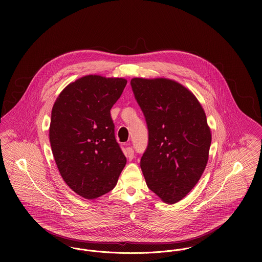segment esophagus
Listing matches in <instances>:
<instances>
[{"instance_id":"34e87169","label":"esophagus","mask_w":262,"mask_h":262,"mask_svg":"<svg viewBox=\"0 0 262 262\" xmlns=\"http://www.w3.org/2000/svg\"><path fill=\"white\" fill-rule=\"evenodd\" d=\"M126 156H127V158L129 159V160H132L133 158H134V150L132 147H127L126 148Z\"/></svg>"}]
</instances>
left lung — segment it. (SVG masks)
Masks as SVG:
<instances>
[{"label":"left lung","instance_id":"1","mask_svg":"<svg viewBox=\"0 0 262 262\" xmlns=\"http://www.w3.org/2000/svg\"><path fill=\"white\" fill-rule=\"evenodd\" d=\"M148 129L140 166L147 187L163 202L181 201L204 172L211 146L206 114L182 84L166 78L131 79Z\"/></svg>","mask_w":262,"mask_h":262}]
</instances>
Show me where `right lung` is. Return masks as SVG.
Listing matches in <instances>:
<instances>
[{"label": "right lung", "mask_w": 262, "mask_h": 262, "mask_svg": "<svg viewBox=\"0 0 262 262\" xmlns=\"http://www.w3.org/2000/svg\"><path fill=\"white\" fill-rule=\"evenodd\" d=\"M126 83L125 78L86 75L70 83L53 105V157L67 185L84 199L112 190L126 164L110 113Z\"/></svg>", "instance_id": "obj_1"}]
</instances>
